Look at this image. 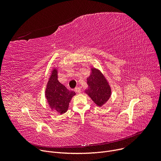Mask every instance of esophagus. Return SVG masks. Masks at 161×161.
Instances as JSON below:
<instances>
[{"mask_svg":"<svg viewBox=\"0 0 161 161\" xmlns=\"http://www.w3.org/2000/svg\"><path fill=\"white\" fill-rule=\"evenodd\" d=\"M75 91L77 92V93H78V94H80V92H81V89H80V87H75Z\"/></svg>","mask_w":161,"mask_h":161,"instance_id":"esophagus-1","label":"esophagus"}]
</instances>
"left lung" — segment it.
<instances>
[{"label":"left lung","instance_id":"1","mask_svg":"<svg viewBox=\"0 0 161 161\" xmlns=\"http://www.w3.org/2000/svg\"><path fill=\"white\" fill-rule=\"evenodd\" d=\"M88 88L86 94L99 107L103 106L110 98L111 87L106 78L99 70L92 68L90 75L87 78Z\"/></svg>","mask_w":161,"mask_h":161}]
</instances>
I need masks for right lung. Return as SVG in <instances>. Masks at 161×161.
<instances>
[{
	"instance_id": "obj_1",
	"label": "right lung",
	"mask_w": 161,
	"mask_h": 161,
	"mask_svg": "<svg viewBox=\"0 0 161 161\" xmlns=\"http://www.w3.org/2000/svg\"><path fill=\"white\" fill-rule=\"evenodd\" d=\"M57 78V69L53 68L47 83L45 95L52 110L63 114L68 110L69 103L75 92L67 89L58 81Z\"/></svg>"
}]
</instances>
